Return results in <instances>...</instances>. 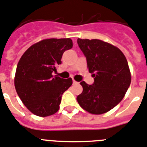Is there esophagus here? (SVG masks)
<instances>
[{
    "label": "esophagus",
    "mask_w": 147,
    "mask_h": 147,
    "mask_svg": "<svg viewBox=\"0 0 147 147\" xmlns=\"http://www.w3.org/2000/svg\"><path fill=\"white\" fill-rule=\"evenodd\" d=\"M73 83H74V84H78V82H76V81H75L74 80H73Z\"/></svg>",
    "instance_id": "34e87169"
}]
</instances>
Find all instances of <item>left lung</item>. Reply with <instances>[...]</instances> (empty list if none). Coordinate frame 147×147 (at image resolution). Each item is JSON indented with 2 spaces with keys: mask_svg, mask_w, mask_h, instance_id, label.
<instances>
[{
  "mask_svg": "<svg viewBox=\"0 0 147 147\" xmlns=\"http://www.w3.org/2000/svg\"><path fill=\"white\" fill-rule=\"evenodd\" d=\"M94 82L82 81L83 91L76 100L82 109L92 114H102L116 107L124 98L131 84L128 61L117 47L100 40L77 39Z\"/></svg>",
  "mask_w": 147,
  "mask_h": 147,
  "instance_id": "obj_1",
  "label": "left lung"
}]
</instances>
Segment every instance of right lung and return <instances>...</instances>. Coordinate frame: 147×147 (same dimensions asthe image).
<instances>
[{
	"label": "right lung",
	"instance_id": "1",
	"mask_svg": "<svg viewBox=\"0 0 147 147\" xmlns=\"http://www.w3.org/2000/svg\"><path fill=\"white\" fill-rule=\"evenodd\" d=\"M73 47L70 38L47 39L29 47L17 65L16 92L25 106L36 116H48L59 110L61 95L72 79L53 76L61 64L63 53Z\"/></svg>",
	"mask_w": 147,
	"mask_h": 147
}]
</instances>
